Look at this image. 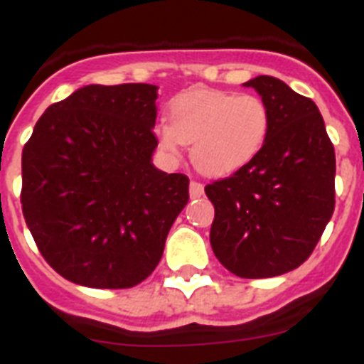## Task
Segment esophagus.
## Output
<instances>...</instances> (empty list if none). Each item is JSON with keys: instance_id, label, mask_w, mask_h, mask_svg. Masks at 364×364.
Here are the masks:
<instances>
[{"instance_id": "1", "label": "esophagus", "mask_w": 364, "mask_h": 364, "mask_svg": "<svg viewBox=\"0 0 364 364\" xmlns=\"http://www.w3.org/2000/svg\"><path fill=\"white\" fill-rule=\"evenodd\" d=\"M204 195V186L200 184V182H197V180H193L191 184H189V197L191 198H198Z\"/></svg>"}]
</instances>
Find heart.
I'll list each match as a JSON object with an SVG mask.
<instances>
[{
	"instance_id": "obj_1",
	"label": "heart",
	"mask_w": 364,
	"mask_h": 364,
	"mask_svg": "<svg viewBox=\"0 0 364 364\" xmlns=\"http://www.w3.org/2000/svg\"><path fill=\"white\" fill-rule=\"evenodd\" d=\"M272 112L260 96L217 89H189L171 102V122L156 125L166 153L176 156L191 144V162L205 175H230L262 151Z\"/></svg>"
}]
</instances>
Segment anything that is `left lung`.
<instances>
[{
	"instance_id": "left-lung-1",
	"label": "left lung",
	"mask_w": 364,
	"mask_h": 364,
	"mask_svg": "<svg viewBox=\"0 0 364 364\" xmlns=\"http://www.w3.org/2000/svg\"><path fill=\"white\" fill-rule=\"evenodd\" d=\"M253 87L272 112L264 147L205 186L215 205L210 242L237 277L282 275L311 255L336 208V151L317 105L273 76Z\"/></svg>"
}]
</instances>
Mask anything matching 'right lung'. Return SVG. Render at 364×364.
I'll return each mask as SVG.
<instances>
[{
	"mask_svg": "<svg viewBox=\"0 0 364 364\" xmlns=\"http://www.w3.org/2000/svg\"><path fill=\"white\" fill-rule=\"evenodd\" d=\"M156 85H87L49 105L21 154V210L67 281L122 290L159 266L189 178L151 164Z\"/></svg>",
	"mask_w": 364,
	"mask_h": 364,
	"instance_id": "right-lung-1",
	"label": "right lung"
}]
</instances>
